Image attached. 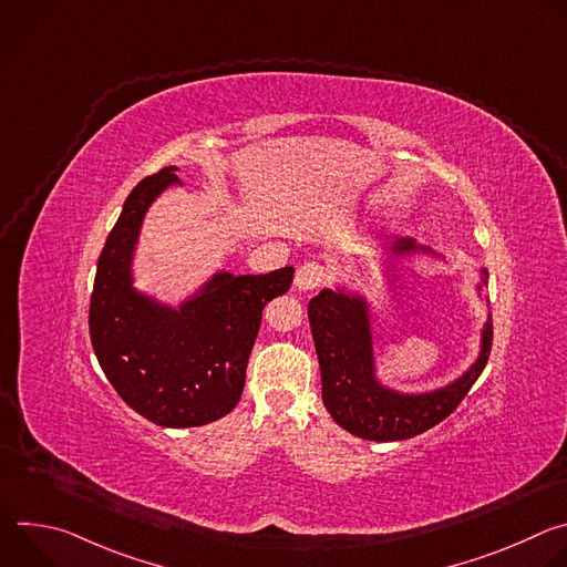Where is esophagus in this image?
I'll use <instances>...</instances> for the list:
<instances>
[{
	"label": "esophagus",
	"instance_id": "1",
	"mask_svg": "<svg viewBox=\"0 0 567 567\" xmlns=\"http://www.w3.org/2000/svg\"><path fill=\"white\" fill-rule=\"evenodd\" d=\"M332 280V269L322 267L318 262H307L302 265L298 271H296V289L298 291H313V289H320L326 282Z\"/></svg>",
	"mask_w": 567,
	"mask_h": 567
}]
</instances>
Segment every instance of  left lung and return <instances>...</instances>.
<instances>
[{
  "label": "left lung",
  "mask_w": 567,
  "mask_h": 567,
  "mask_svg": "<svg viewBox=\"0 0 567 567\" xmlns=\"http://www.w3.org/2000/svg\"><path fill=\"white\" fill-rule=\"evenodd\" d=\"M413 256L446 262L442 254L417 245L413 237H396L381 251L383 271H388L392 262ZM487 280V271L480 269L475 285L477 298H482V287ZM307 313L320 365L322 403L341 429L372 442L409 440L440 424L471 390L492 352L494 332L492 316H487L480 330L477 357L460 377L433 390L401 392L379 379L372 302L368 293L348 289L346 285L320 289V293L309 300Z\"/></svg>",
  "instance_id": "left-lung-1"
}]
</instances>
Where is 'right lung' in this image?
<instances>
[{
    "label": "right lung",
    "instance_id": "add662e5",
    "mask_svg": "<svg viewBox=\"0 0 567 567\" xmlns=\"http://www.w3.org/2000/svg\"><path fill=\"white\" fill-rule=\"evenodd\" d=\"M177 166L143 179L125 199L99 258L90 305L96 359L121 399L152 424L190 429L228 415L241 396L262 309L289 291L293 267L262 276L217 269L177 307L134 287V256L150 206Z\"/></svg>",
    "mask_w": 567,
    "mask_h": 567
}]
</instances>
